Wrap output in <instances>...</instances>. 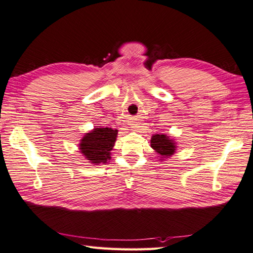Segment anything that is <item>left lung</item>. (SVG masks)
<instances>
[{"mask_svg": "<svg viewBox=\"0 0 253 253\" xmlns=\"http://www.w3.org/2000/svg\"><path fill=\"white\" fill-rule=\"evenodd\" d=\"M151 146L162 159L168 158L176 152V143L166 134H155L151 138Z\"/></svg>", "mask_w": 253, "mask_h": 253, "instance_id": "obj_1", "label": "left lung"}]
</instances>
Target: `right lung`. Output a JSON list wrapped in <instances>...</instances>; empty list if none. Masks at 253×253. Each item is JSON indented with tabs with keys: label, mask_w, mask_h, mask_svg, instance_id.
Segmentation results:
<instances>
[{
	"label": "right lung",
	"mask_w": 253,
	"mask_h": 253,
	"mask_svg": "<svg viewBox=\"0 0 253 253\" xmlns=\"http://www.w3.org/2000/svg\"><path fill=\"white\" fill-rule=\"evenodd\" d=\"M117 135L118 130H112L111 127H95L81 140L80 152L91 164H106L111 158L110 152Z\"/></svg>",
	"instance_id": "1"
}]
</instances>
